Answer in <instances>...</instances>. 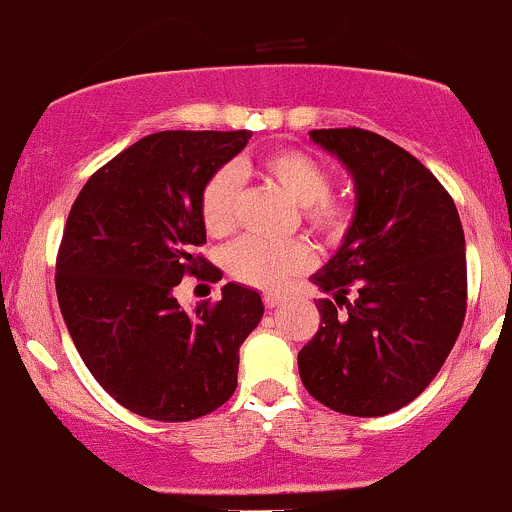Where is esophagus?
<instances>
[{
  "instance_id": "34e87169",
  "label": "esophagus",
  "mask_w": 512,
  "mask_h": 512,
  "mask_svg": "<svg viewBox=\"0 0 512 512\" xmlns=\"http://www.w3.org/2000/svg\"><path fill=\"white\" fill-rule=\"evenodd\" d=\"M280 302H283V298H280V295H276V293H266V295H263V305H266L268 310L278 307Z\"/></svg>"
}]
</instances>
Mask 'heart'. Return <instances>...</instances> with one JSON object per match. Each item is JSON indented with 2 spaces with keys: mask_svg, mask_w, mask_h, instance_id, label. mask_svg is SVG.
Wrapping results in <instances>:
<instances>
[{
  "mask_svg": "<svg viewBox=\"0 0 512 512\" xmlns=\"http://www.w3.org/2000/svg\"><path fill=\"white\" fill-rule=\"evenodd\" d=\"M256 173L266 183L295 202L300 219L312 234L324 241H342L349 234L354 222V207L344 197L332 195V175L320 158L295 146H283L266 153L254 168L239 166L214 170L200 190V219L205 232L222 239L236 227L239 217V178ZM310 249L305 241H283V244H266V241L244 239L236 241L224 256L229 276L251 288L273 290L280 288L288 278L298 276L310 266Z\"/></svg>",
  "mask_w": 512,
  "mask_h": 512,
  "instance_id": "obj_1",
  "label": "heart"
}]
</instances>
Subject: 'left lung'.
Listing matches in <instances>:
<instances>
[{"label":"left lung","instance_id":"8db88e82","mask_svg":"<svg viewBox=\"0 0 512 512\" xmlns=\"http://www.w3.org/2000/svg\"><path fill=\"white\" fill-rule=\"evenodd\" d=\"M310 136L354 175L356 214L312 276L332 298L317 302L320 329L298 354L302 386L344 415H388L430 386L459 337L464 229L444 185L386 136L356 126Z\"/></svg>","mask_w":512,"mask_h":512}]
</instances>
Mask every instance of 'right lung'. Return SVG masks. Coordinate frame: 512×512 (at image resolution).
Wrapping results in <instances>:
<instances>
[{"label": "right lung", "mask_w": 512, "mask_h": 512, "mask_svg": "<svg viewBox=\"0 0 512 512\" xmlns=\"http://www.w3.org/2000/svg\"><path fill=\"white\" fill-rule=\"evenodd\" d=\"M251 131H158L92 173L65 222L56 293L75 349L97 383L148 420L188 422L236 390L239 346L263 317L256 290L180 310L185 276L219 280L197 254L205 180Z\"/></svg>", "instance_id": "right-lung-1"}]
</instances>
